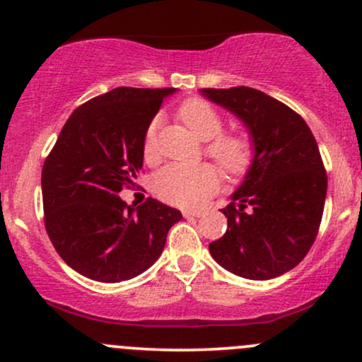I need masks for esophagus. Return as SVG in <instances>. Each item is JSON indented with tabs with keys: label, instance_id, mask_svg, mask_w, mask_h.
<instances>
[{
	"label": "esophagus",
	"instance_id": "34e87169",
	"mask_svg": "<svg viewBox=\"0 0 362 362\" xmlns=\"http://www.w3.org/2000/svg\"><path fill=\"white\" fill-rule=\"evenodd\" d=\"M202 211H184V218L190 219V218H201Z\"/></svg>",
	"mask_w": 362,
	"mask_h": 362
}]
</instances>
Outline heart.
<instances>
[{
  "label": "heart",
  "mask_w": 362,
  "mask_h": 362,
  "mask_svg": "<svg viewBox=\"0 0 362 362\" xmlns=\"http://www.w3.org/2000/svg\"><path fill=\"white\" fill-rule=\"evenodd\" d=\"M178 117L199 139L209 141L207 153L231 175H240L252 161V144L245 136H221L223 119L209 103L201 98H189L178 107ZM156 127L153 120L143 141L144 160L155 161L158 156ZM221 182L218 168L209 163L184 167L168 165L153 178V190L161 201L178 207H197L214 192Z\"/></svg>",
  "instance_id": "b5f03b06"
}]
</instances>
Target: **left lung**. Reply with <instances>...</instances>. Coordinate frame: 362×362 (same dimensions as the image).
<instances>
[{
	"mask_svg": "<svg viewBox=\"0 0 362 362\" xmlns=\"http://www.w3.org/2000/svg\"><path fill=\"white\" fill-rule=\"evenodd\" d=\"M202 97L242 120L252 161L221 209L223 238L209 243L213 259L252 281L279 277L296 267L317 238L327 197V175L308 124L264 91L202 88Z\"/></svg>",
	"mask_w": 362,
	"mask_h": 362,
	"instance_id": "1",
	"label": "left lung"
}]
</instances>
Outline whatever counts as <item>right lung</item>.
<instances>
[{
	"label": "right lung",
	"mask_w": 362,
	"mask_h": 362,
	"mask_svg": "<svg viewBox=\"0 0 362 362\" xmlns=\"http://www.w3.org/2000/svg\"><path fill=\"white\" fill-rule=\"evenodd\" d=\"M175 88H120L69 115L42 168L45 230L61 259L81 276L120 282L160 259L182 213L149 197L127 206L119 197L143 168V141Z\"/></svg>",
	"instance_id": "right-lung-1"
}]
</instances>
